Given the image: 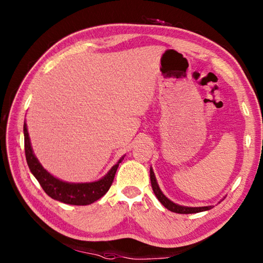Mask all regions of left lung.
Returning <instances> with one entry per match:
<instances>
[{
    "label": "left lung",
    "instance_id": "8db88e82",
    "mask_svg": "<svg viewBox=\"0 0 263 263\" xmlns=\"http://www.w3.org/2000/svg\"><path fill=\"white\" fill-rule=\"evenodd\" d=\"M150 182H152L154 193H155L156 197H157V199L159 200V202L163 204L165 208H167L173 212H176V214H197V212L210 210L212 206H214V205L185 206V205H181V204H177L175 202H173L172 200H170L163 192H161V190H160L158 183H157V180H156V176H155V173L153 171V167H150Z\"/></svg>",
    "mask_w": 263,
    "mask_h": 263
}]
</instances>
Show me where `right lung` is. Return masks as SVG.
Instances as JSON below:
<instances>
[{"label":"right lung","mask_w":263,"mask_h":263,"mask_svg":"<svg viewBox=\"0 0 263 263\" xmlns=\"http://www.w3.org/2000/svg\"><path fill=\"white\" fill-rule=\"evenodd\" d=\"M24 136L26 159L32 175L36 177L48 197L66 204L87 205L104 197L113 183L117 167L124 158V156H122L119 161L107 172V174L99 178L98 181L88 183L65 182L52 175L39 163L38 158L33 154L26 122L24 123Z\"/></svg>","instance_id":"add662e5"}]
</instances>
